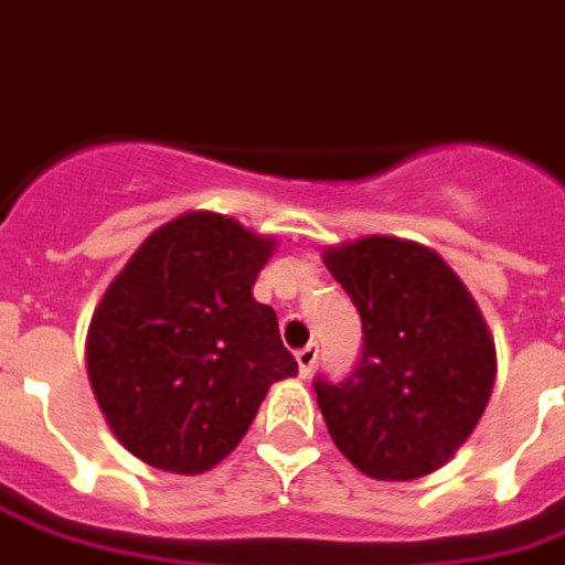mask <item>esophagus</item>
<instances>
[{
  "label": "esophagus",
  "mask_w": 565,
  "mask_h": 565,
  "mask_svg": "<svg viewBox=\"0 0 565 565\" xmlns=\"http://www.w3.org/2000/svg\"><path fill=\"white\" fill-rule=\"evenodd\" d=\"M296 363H299V375L308 379V375H311V369H315V363H318V344L311 342L306 344V348H299V351H296Z\"/></svg>",
  "instance_id": "obj_1"
}]
</instances>
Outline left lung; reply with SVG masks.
Here are the masks:
<instances>
[{
  "instance_id": "1",
  "label": "left lung",
  "mask_w": 565,
  "mask_h": 565,
  "mask_svg": "<svg viewBox=\"0 0 565 565\" xmlns=\"http://www.w3.org/2000/svg\"><path fill=\"white\" fill-rule=\"evenodd\" d=\"M323 263L363 320L351 379L315 381L335 448L379 481L436 472L472 436L497 381L472 294L436 250L393 235L327 247Z\"/></svg>"
}]
</instances>
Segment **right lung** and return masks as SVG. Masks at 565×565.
Returning a JSON list of instances; mask_svg holds the SVG:
<instances>
[{
    "mask_svg": "<svg viewBox=\"0 0 565 565\" xmlns=\"http://www.w3.org/2000/svg\"><path fill=\"white\" fill-rule=\"evenodd\" d=\"M275 238L186 211L145 238L87 330V375L117 441L153 469L209 472L275 381L299 372L254 299Z\"/></svg>",
    "mask_w": 565,
    "mask_h": 565,
    "instance_id": "right-lung-1",
    "label": "right lung"
}]
</instances>
